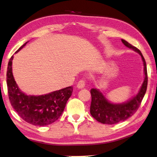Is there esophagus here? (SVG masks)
I'll list each match as a JSON object with an SVG mask.
<instances>
[{"mask_svg":"<svg viewBox=\"0 0 157 157\" xmlns=\"http://www.w3.org/2000/svg\"><path fill=\"white\" fill-rule=\"evenodd\" d=\"M77 86L78 88H83V87L85 86V81L84 79H80L79 81L78 82V84H77Z\"/></svg>","mask_w":157,"mask_h":157,"instance_id":"34e87169","label":"esophagus"}]
</instances>
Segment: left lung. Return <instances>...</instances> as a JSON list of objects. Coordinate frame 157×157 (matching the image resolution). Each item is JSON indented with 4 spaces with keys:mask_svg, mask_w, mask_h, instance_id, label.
Listing matches in <instances>:
<instances>
[{
    "mask_svg": "<svg viewBox=\"0 0 157 157\" xmlns=\"http://www.w3.org/2000/svg\"><path fill=\"white\" fill-rule=\"evenodd\" d=\"M122 42L126 47L132 49L140 55L144 64L145 78L141 88L137 95L128 101L122 104H114L105 99L100 91L92 88L90 90L92 101L90 105V114L97 121L104 124H114L120 122L124 121L135 114L140 107L142 100L147 89L148 75L147 63L140 51L128 42L122 39Z\"/></svg>",
    "mask_w": 157,
    "mask_h": 157,
    "instance_id": "left-lung-1",
    "label": "left lung"
}]
</instances>
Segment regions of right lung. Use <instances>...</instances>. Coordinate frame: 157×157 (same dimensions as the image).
I'll return each mask as SVG.
<instances>
[{
	"label": "right lung",
	"mask_w": 157,
	"mask_h": 157,
	"mask_svg": "<svg viewBox=\"0 0 157 157\" xmlns=\"http://www.w3.org/2000/svg\"><path fill=\"white\" fill-rule=\"evenodd\" d=\"M26 42L17 52L27 44ZM13 56L8 63L6 71V84L10 103L20 117L31 124L47 126L56 122L63 113L69 98L73 92L70 86L45 95L27 96L19 89L14 81L12 63Z\"/></svg>",
	"instance_id": "obj_1"
}]
</instances>
